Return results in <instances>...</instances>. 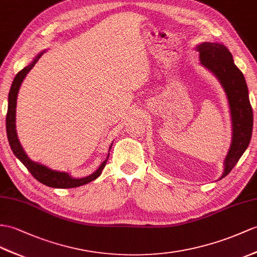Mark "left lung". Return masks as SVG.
Wrapping results in <instances>:
<instances>
[{
  "label": "left lung",
  "mask_w": 257,
  "mask_h": 257,
  "mask_svg": "<svg viewBox=\"0 0 257 257\" xmlns=\"http://www.w3.org/2000/svg\"><path fill=\"white\" fill-rule=\"evenodd\" d=\"M201 64L208 68L220 81L226 92L231 121L232 142L224 159V171L220 179L232 170L245 152L252 137L253 110L249 103L245 78L233 62L232 54L221 43L203 42L196 47Z\"/></svg>",
  "instance_id": "left-lung-1"
}]
</instances>
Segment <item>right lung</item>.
<instances>
[{
    "label": "right lung",
    "mask_w": 257,
    "mask_h": 257,
    "mask_svg": "<svg viewBox=\"0 0 257 257\" xmlns=\"http://www.w3.org/2000/svg\"><path fill=\"white\" fill-rule=\"evenodd\" d=\"M46 51L40 52L38 55L36 56L34 61L31 63L24 67L22 71L17 73L15 76L13 84H12V87L9 92V108H8V114H6V133H8V139L10 146L13 150L14 155L16 157L22 161V164L27 168V170L33 174V177L38 180L40 183L45 184L50 187H55V189H71V187H77L80 185H84L91 182V181L96 180L100 174H101V171L103 170V168L105 167V164H107V160L109 158V155L107 159H105L100 167L97 169V170L93 172L92 174L88 177L85 178H80V179H75L72 178L70 174L66 172H60V171H55L52 170V169H49L48 167L38 164V162H35L31 160L26 153L24 152V149L21 145L20 141H18L17 133H16V124H15V118H16V100H17V95H18V90L21 88V85L23 83L24 78L26 77V75L30 72L31 68L35 66L37 63V61L39 60L40 56L45 53ZM112 146V144H111ZM111 146L109 150L111 149Z\"/></svg>",
    "instance_id": "add662e5"
}]
</instances>
